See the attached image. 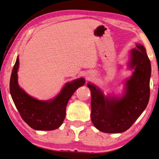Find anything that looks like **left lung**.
I'll list each match as a JSON object with an SVG mask.
<instances>
[{"mask_svg": "<svg viewBox=\"0 0 159 159\" xmlns=\"http://www.w3.org/2000/svg\"><path fill=\"white\" fill-rule=\"evenodd\" d=\"M131 51L130 68L132 76L125 83L123 97H105L94 85L88 84L91 91V120L99 131L107 134L122 133L133 125L148 104L151 63L145 48L140 44Z\"/></svg>", "mask_w": 159, "mask_h": 159, "instance_id": "1", "label": "left lung"}]
</instances>
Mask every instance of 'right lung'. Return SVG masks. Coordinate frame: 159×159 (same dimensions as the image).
I'll list each match as a JSON object with an SVG mask.
<instances>
[{
  "label": "right lung",
  "mask_w": 159,
  "mask_h": 159,
  "mask_svg": "<svg viewBox=\"0 0 159 159\" xmlns=\"http://www.w3.org/2000/svg\"><path fill=\"white\" fill-rule=\"evenodd\" d=\"M19 65L17 57L10 77V91L21 118L34 130L51 131L60 127L65 120L68 101L78 88L85 84L84 79L67 83L60 93L50 102L39 101L29 96L19 88L17 80Z\"/></svg>",
  "instance_id": "add662e5"
}]
</instances>
